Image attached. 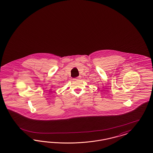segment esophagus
I'll use <instances>...</instances> for the list:
<instances>
[{"instance_id":"1","label":"esophagus","mask_w":153,"mask_h":153,"mask_svg":"<svg viewBox=\"0 0 153 153\" xmlns=\"http://www.w3.org/2000/svg\"><path fill=\"white\" fill-rule=\"evenodd\" d=\"M80 76H79V77H76V78H75V79H73L74 80H76V81H77V80H78V79H80Z\"/></svg>"}]
</instances>
